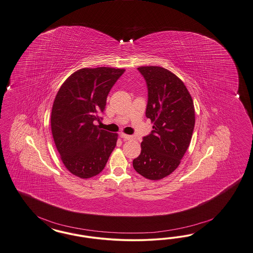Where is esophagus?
Segmentation results:
<instances>
[{
    "label": "esophagus",
    "mask_w": 253,
    "mask_h": 253,
    "mask_svg": "<svg viewBox=\"0 0 253 253\" xmlns=\"http://www.w3.org/2000/svg\"><path fill=\"white\" fill-rule=\"evenodd\" d=\"M121 137L124 141H131L133 140V136L132 135H129V134H125V133H121Z\"/></svg>",
    "instance_id": "1"
}]
</instances>
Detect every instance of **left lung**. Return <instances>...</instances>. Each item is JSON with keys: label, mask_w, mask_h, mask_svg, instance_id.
Masks as SVG:
<instances>
[{"label": "left lung", "mask_w": 253, "mask_h": 253, "mask_svg": "<svg viewBox=\"0 0 253 253\" xmlns=\"http://www.w3.org/2000/svg\"><path fill=\"white\" fill-rule=\"evenodd\" d=\"M137 70L148 87L146 117L154 125L143 137L141 153L132 161V166L144 177L159 180L174 172L190 146L194 106L183 82L170 71L159 66Z\"/></svg>", "instance_id": "8db88e82"}]
</instances>
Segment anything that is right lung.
<instances>
[{
    "instance_id": "1",
    "label": "right lung",
    "mask_w": 253,
    "mask_h": 253,
    "mask_svg": "<svg viewBox=\"0 0 253 253\" xmlns=\"http://www.w3.org/2000/svg\"><path fill=\"white\" fill-rule=\"evenodd\" d=\"M124 69L83 68L71 75L54 100L51 131L61 161L80 178L100 174L117 144L118 134L100 130L106 98Z\"/></svg>"
}]
</instances>
